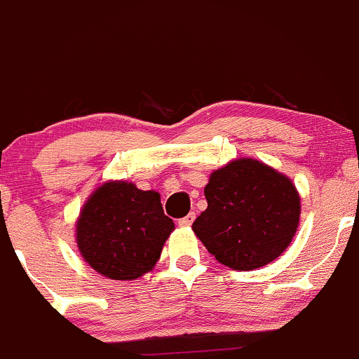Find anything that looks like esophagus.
Masks as SVG:
<instances>
[{"label": "esophagus", "mask_w": 359, "mask_h": 359, "mask_svg": "<svg viewBox=\"0 0 359 359\" xmlns=\"http://www.w3.org/2000/svg\"><path fill=\"white\" fill-rule=\"evenodd\" d=\"M194 217H196V215H194V214H193V212H191V214H187V215H186V217L179 219V226H182V228H189V226H191V224H193Z\"/></svg>", "instance_id": "34e87169"}]
</instances>
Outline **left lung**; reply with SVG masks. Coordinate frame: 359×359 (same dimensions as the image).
I'll return each instance as SVG.
<instances>
[{
    "label": "left lung",
    "instance_id": "left-lung-1",
    "mask_svg": "<svg viewBox=\"0 0 359 359\" xmlns=\"http://www.w3.org/2000/svg\"><path fill=\"white\" fill-rule=\"evenodd\" d=\"M205 198L208 207L193 222V231L231 270L247 272L272 263L287 249L300 222L293 180L252 158L214 170Z\"/></svg>",
    "mask_w": 359,
    "mask_h": 359
}]
</instances>
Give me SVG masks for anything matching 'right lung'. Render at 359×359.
<instances>
[{"mask_svg": "<svg viewBox=\"0 0 359 359\" xmlns=\"http://www.w3.org/2000/svg\"><path fill=\"white\" fill-rule=\"evenodd\" d=\"M175 224L158 191L126 180H107L83 203L75 222L80 256L100 276L135 280L151 272Z\"/></svg>", "mask_w": 359, "mask_h": 359, "instance_id": "1", "label": "right lung"}]
</instances>
